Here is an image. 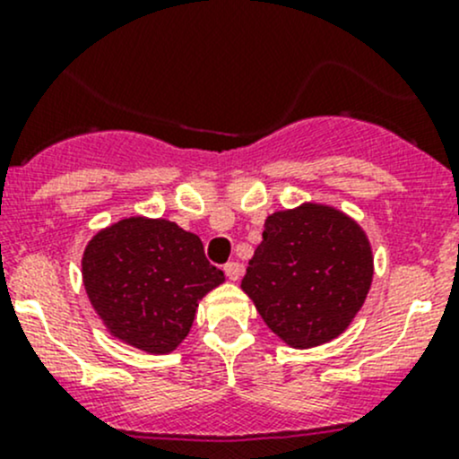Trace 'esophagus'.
<instances>
[{"instance_id":"obj_1","label":"esophagus","mask_w":459,"mask_h":459,"mask_svg":"<svg viewBox=\"0 0 459 459\" xmlns=\"http://www.w3.org/2000/svg\"><path fill=\"white\" fill-rule=\"evenodd\" d=\"M224 273H226V277H229V280H239V275H242V264L239 262H229V264H224Z\"/></svg>"}]
</instances>
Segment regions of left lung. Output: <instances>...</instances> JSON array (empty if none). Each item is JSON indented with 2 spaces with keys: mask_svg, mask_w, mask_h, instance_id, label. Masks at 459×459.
I'll list each match as a JSON object with an SVG mask.
<instances>
[{
  "mask_svg": "<svg viewBox=\"0 0 459 459\" xmlns=\"http://www.w3.org/2000/svg\"><path fill=\"white\" fill-rule=\"evenodd\" d=\"M371 280L364 230L335 208L304 204L268 217L242 289L275 335L311 349L349 326Z\"/></svg>",
  "mask_w": 459,
  "mask_h": 459,
  "instance_id": "1",
  "label": "left lung"
}]
</instances>
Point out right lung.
Segmentation results:
<instances>
[{
    "instance_id": "add662e5",
    "label": "right lung",
    "mask_w": 459,
    "mask_h": 459,
    "mask_svg": "<svg viewBox=\"0 0 459 459\" xmlns=\"http://www.w3.org/2000/svg\"><path fill=\"white\" fill-rule=\"evenodd\" d=\"M88 299L117 340L170 353L188 335L197 302L224 281L197 235L166 220L131 217L100 230L82 259Z\"/></svg>"
}]
</instances>
